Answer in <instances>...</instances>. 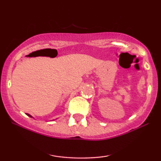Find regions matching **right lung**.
<instances>
[{
    "label": "right lung",
    "mask_w": 161,
    "mask_h": 161,
    "mask_svg": "<svg viewBox=\"0 0 161 161\" xmlns=\"http://www.w3.org/2000/svg\"><path fill=\"white\" fill-rule=\"evenodd\" d=\"M27 114V116H29V117H31V118H34V117H33V116H31V115H30V114Z\"/></svg>",
    "instance_id": "obj_1"
}]
</instances>
